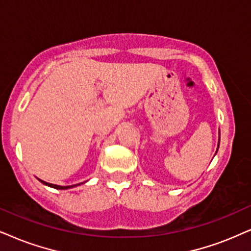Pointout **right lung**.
Returning a JSON list of instances; mask_svg holds the SVG:
<instances>
[{
	"label": "right lung",
	"instance_id": "right-lung-1",
	"mask_svg": "<svg viewBox=\"0 0 251 251\" xmlns=\"http://www.w3.org/2000/svg\"><path fill=\"white\" fill-rule=\"evenodd\" d=\"M41 183L43 184H45V185H47V186H50V188H54V189H58V190H66V189H71V188H73V186H75V185H71V186H60V185H55V184H50V183H46V182H44V180H41V179H39ZM76 185H77V184H76Z\"/></svg>",
	"mask_w": 251,
	"mask_h": 251
}]
</instances>
